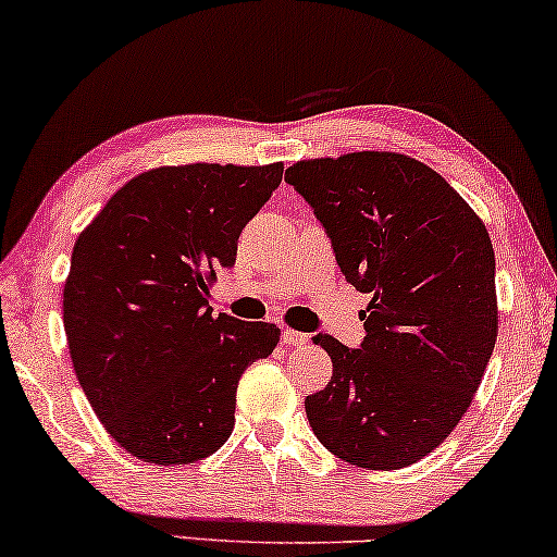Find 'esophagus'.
<instances>
[{
  "mask_svg": "<svg viewBox=\"0 0 557 557\" xmlns=\"http://www.w3.org/2000/svg\"><path fill=\"white\" fill-rule=\"evenodd\" d=\"M284 344H286V346H298V348H301V346L308 344V336H306V333H301V331H290V329H286V331H284Z\"/></svg>",
  "mask_w": 557,
  "mask_h": 557,
  "instance_id": "1",
  "label": "esophagus"
}]
</instances>
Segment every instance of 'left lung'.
<instances>
[{"label":"left lung","instance_id":"1","mask_svg":"<svg viewBox=\"0 0 557 557\" xmlns=\"http://www.w3.org/2000/svg\"><path fill=\"white\" fill-rule=\"evenodd\" d=\"M286 182L371 294L361 348L329 333L331 383L306 396L315 438L368 470H398L448 438L498 336L495 253L478 213L431 166L396 151L296 161Z\"/></svg>","mask_w":557,"mask_h":557}]
</instances>
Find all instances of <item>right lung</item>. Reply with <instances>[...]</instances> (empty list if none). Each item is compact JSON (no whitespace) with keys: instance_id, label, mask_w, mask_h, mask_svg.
Wrapping results in <instances>:
<instances>
[{"instance_id":"add662e5","label":"right lung","mask_w":557,"mask_h":557,"mask_svg":"<svg viewBox=\"0 0 557 557\" xmlns=\"http://www.w3.org/2000/svg\"><path fill=\"white\" fill-rule=\"evenodd\" d=\"M284 164L159 166L82 231L64 284L74 373L119 446L157 466L211 456L234 431L242 373L281 331L213 315L209 288Z\"/></svg>"}]
</instances>
